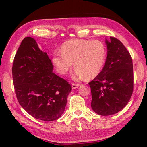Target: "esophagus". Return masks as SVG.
Returning a JSON list of instances; mask_svg holds the SVG:
<instances>
[{
  "label": "esophagus",
  "mask_w": 147,
  "mask_h": 147,
  "mask_svg": "<svg viewBox=\"0 0 147 147\" xmlns=\"http://www.w3.org/2000/svg\"><path fill=\"white\" fill-rule=\"evenodd\" d=\"M80 86L79 84H74V83H73L72 84V88L73 89H76L78 87Z\"/></svg>",
  "instance_id": "34e87169"
}]
</instances>
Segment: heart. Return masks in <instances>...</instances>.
<instances>
[{
	"instance_id": "1",
	"label": "heart",
	"mask_w": 147,
	"mask_h": 147,
	"mask_svg": "<svg viewBox=\"0 0 147 147\" xmlns=\"http://www.w3.org/2000/svg\"><path fill=\"white\" fill-rule=\"evenodd\" d=\"M61 53H55L52 63L61 74H65L74 66L76 69L73 78L80 80L95 77L104 64L106 50L104 43L100 40H72L65 42Z\"/></svg>"
}]
</instances>
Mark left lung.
Here are the masks:
<instances>
[{
  "mask_svg": "<svg viewBox=\"0 0 147 147\" xmlns=\"http://www.w3.org/2000/svg\"><path fill=\"white\" fill-rule=\"evenodd\" d=\"M105 39L107 55L102 71L89 83L91 107L96 114L110 115L127 104L133 91L132 58L118 39Z\"/></svg>",
  "mask_w": 147,
  "mask_h": 147,
  "instance_id": "1",
  "label": "left lung"
}]
</instances>
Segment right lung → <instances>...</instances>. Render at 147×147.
Instances as JSON below:
<instances>
[{
  "label": "right lung",
  "instance_id": "obj_1",
  "mask_svg": "<svg viewBox=\"0 0 147 147\" xmlns=\"http://www.w3.org/2000/svg\"><path fill=\"white\" fill-rule=\"evenodd\" d=\"M53 65L35 40L26 37L14 59L12 78L21 106L37 119L52 121L65 110L71 86L53 73Z\"/></svg>",
  "mask_w": 147,
  "mask_h": 147
}]
</instances>
